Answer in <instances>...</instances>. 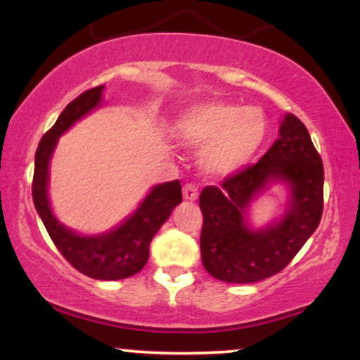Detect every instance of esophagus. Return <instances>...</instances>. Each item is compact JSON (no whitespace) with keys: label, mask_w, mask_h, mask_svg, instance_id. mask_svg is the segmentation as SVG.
<instances>
[{"label":"esophagus","mask_w":360,"mask_h":360,"mask_svg":"<svg viewBox=\"0 0 360 360\" xmlns=\"http://www.w3.org/2000/svg\"><path fill=\"white\" fill-rule=\"evenodd\" d=\"M198 188L194 184H186L184 188H183V196H184V200H188V201H196L198 200Z\"/></svg>","instance_id":"34e87169"}]
</instances>
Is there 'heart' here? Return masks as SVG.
Listing matches in <instances>:
<instances>
[{"mask_svg": "<svg viewBox=\"0 0 360 360\" xmlns=\"http://www.w3.org/2000/svg\"><path fill=\"white\" fill-rule=\"evenodd\" d=\"M266 115L252 106L205 103L186 110L174 125V137L191 150H203L201 166L212 176L238 172L257 155L267 137Z\"/></svg>", "mask_w": 360, "mask_h": 360, "instance_id": "obj_1", "label": "heart"}]
</instances>
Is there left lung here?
<instances>
[{
	"mask_svg": "<svg viewBox=\"0 0 360 360\" xmlns=\"http://www.w3.org/2000/svg\"><path fill=\"white\" fill-rule=\"evenodd\" d=\"M290 186L285 217L262 231L246 225L251 200L271 182ZM203 213L200 247L205 269L225 283H257L278 274L315 232L323 213V164L307 127L288 113L279 139L260 157L200 194Z\"/></svg>",
	"mask_w": 360,
	"mask_h": 360,
	"instance_id": "8db88e82",
	"label": "left lung"
}]
</instances>
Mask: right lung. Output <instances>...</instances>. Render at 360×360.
Instances as JSON below:
<instances>
[{"mask_svg": "<svg viewBox=\"0 0 360 360\" xmlns=\"http://www.w3.org/2000/svg\"><path fill=\"white\" fill-rule=\"evenodd\" d=\"M103 88L84 91L72 100L59 115L57 122L40 140L35 152V171L32 183V196L39 217L52 242L69 264L84 276L101 281L125 279L137 274L148 260V245L164 225L172 210L183 201L179 179L154 186L135 213L111 232L101 235H82L65 229L53 217L47 196L49 164L57 140L77 120L101 105Z\"/></svg>", "mask_w": 360, "mask_h": 360, "instance_id": "right-lung-1", "label": "right lung"}]
</instances>
